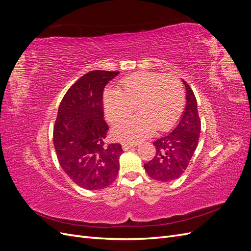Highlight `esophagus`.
Instances as JSON below:
<instances>
[{
	"instance_id": "34e87169",
	"label": "esophagus",
	"mask_w": 251,
	"mask_h": 251,
	"mask_svg": "<svg viewBox=\"0 0 251 251\" xmlns=\"http://www.w3.org/2000/svg\"><path fill=\"white\" fill-rule=\"evenodd\" d=\"M137 146H138L137 142H125V143L123 144V149H124L125 151H126V150H128V149L134 148V147H137Z\"/></svg>"
}]
</instances>
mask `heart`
Instances as JSON below:
<instances>
[{
    "label": "heart",
    "mask_w": 251,
    "mask_h": 251,
    "mask_svg": "<svg viewBox=\"0 0 251 251\" xmlns=\"http://www.w3.org/2000/svg\"><path fill=\"white\" fill-rule=\"evenodd\" d=\"M185 95L180 79L173 74L138 72L120 81L118 90H107L104 111L115 124L131 115L138 105V115L127 118L114 128L121 140L134 141L151 135L157 127L166 131L180 118Z\"/></svg>",
    "instance_id": "obj_1"
}]
</instances>
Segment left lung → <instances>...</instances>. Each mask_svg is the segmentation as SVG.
<instances>
[{"mask_svg": "<svg viewBox=\"0 0 251 251\" xmlns=\"http://www.w3.org/2000/svg\"><path fill=\"white\" fill-rule=\"evenodd\" d=\"M186 88V107L179 124L170 133L153 142L156 154L144 169L151 179L169 182L178 179L186 171L198 147L201 120L197 100L192 88L184 81Z\"/></svg>", "mask_w": 251, "mask_h": 251, "instance_id": "1", "label": "left lung"}]
</instances>
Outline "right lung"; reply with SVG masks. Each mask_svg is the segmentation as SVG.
<instances>
[{"label":"right lung","instance_id":"1","mask_svg":"<svg viewBox=\"0 0 251 251\" xmlns=\"http://www.w3.org/2000/svg\"><path fill=\"white\" fill-rule=\"evenodd\" d=\"M118 71L94 70L63 97L53 127L58 163L75 184L95 191L113 183L119 171L120 143H110L103 119V89Z\"/></svg>","mask_w":251,"mask_h":251}]
</instances>
